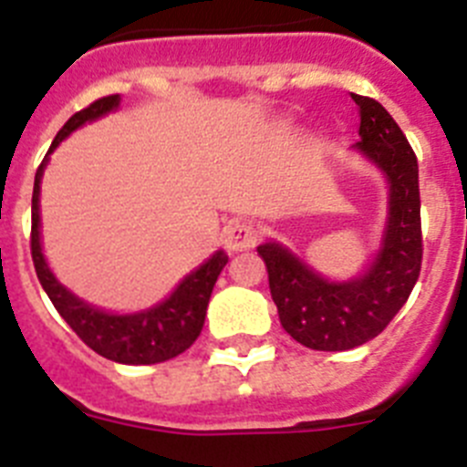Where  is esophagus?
Listing matches in <instances>:
<instances>
[{
    "label": "esophagus",
    "instance_id": "34e87169",
    "mask_svg": "<svg viewBox=\"0 0 467 467\" xmlns=\"http://www.w3.org/2000/svg\"><path fill=\"white\" fill-rule=\"evenodd\" d=\"M257 243V229L250 222H231L224 229V245L229 253H243Z\"/></svg>",
    "mask_w": 467,
    "mask_h": 467
}]
</instances>
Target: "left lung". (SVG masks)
<instances>
[{
	"label": "left lung",
	"instance_id": "8db88e82",
	"mask_svg": "<svg viewBox=\"0 0 467 467\" xmlns=\"http://www.w3.org/2000/svg\"><path fill=\"white\" fill-rule=\"evenodd\" d=\"M350 98L360 109L356 150L372 161L390 184L386 231L372 266L360 278L334 283L280 243L257 247L269 271L280 325L292 339L313 350H350L381 334L410 299L423 259L414 150L381 102L365 95Z\"/></svg>",
	"mask_w": 467,
	"mask_h": 467
}]
</instances>
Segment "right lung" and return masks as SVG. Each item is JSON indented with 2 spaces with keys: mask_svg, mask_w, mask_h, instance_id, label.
<instances>
[{
  "mask_svg": "<svg viewBox=\"0 0 467 467\" xmlns=\"http://www.w3.org/2000/svg\"><path fill=\"white\" fill-rule=\"evenodd\" d=\"M121 98L119 95H107L100 100L90 102L86 109L77 111L69 121L57 130L53 140L51 154L57 144L63 142L72 130H77L84 123L95 121L105 117L107 111L117 109ZM47 159L41 161L35 175V192H32V234H30V250L32 262H35L36 278L41 287L53 301L56 311L63 316L65 323L77 332L81 341L88 348H93L98 356L107 360L121 362V365H156L177 358L198 339V334L203 329L205 311L213 295V287L217 283V275L226 266L229 257L226 253L217 250L203 266L187 275L182 283L177 285L175 292L166 301L156 304L147 311L130 313V316H114V313L100 311L90 306L79 296H74L67 287L57 283L56 275L48 269L44 253H41L39 238V184Z\"/></svg>",
  "mask_w": 467,
  "mask_h": 467,
  "instance_id": "1",
  "label": "right lung"
}]
</instances>
